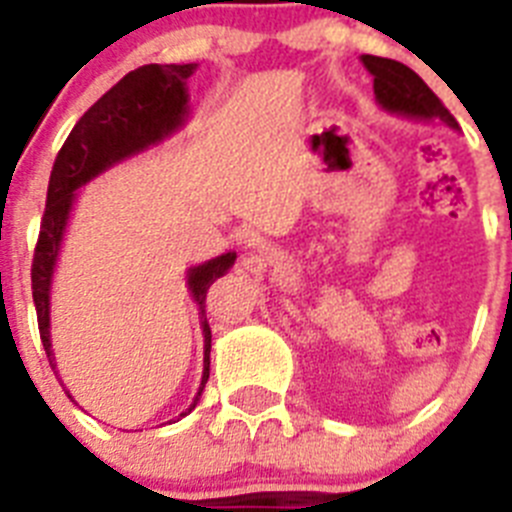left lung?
Instances as JSON below:
<instances>
[{"label": "left lung", "mask_w": 512, "mask_h": 512, "mask_svg": "<svg viewBox=\"0 0 512 512\" xmlns=\"http://www.w3.org/2000/svg\"><path fill=\"white\" fill-rule=\"evenodd\" d=\"M361 63L374 76V97L384 110L410 120H441L449 128H456L454 115L405 63L379 56H361Z\"/></svg>", "instance_id": "left-lung-1"}]
</instances>
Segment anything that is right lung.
I'll use <instances>...</instances> for the list:
<instances>
[{
	"instance_id": "1",
	"label": "right lung",
	"mask_w": 512,
	"mask_h": 512,
	"mask_svg": "<svg viewBox=\"0 0 512 512\" xmlns=\"http://www.w3.org/2000/svg\"><path fill=\"white\" fill-rule=\"evenodd\" d=\"M194 69H197V63H169V66L148 63V66H140V69L125 74L110 92L102 94L81 115V120L76 122L58 151L51 182H48L40 235L35 243L33 269H30L40 341H43L45 354L51 361V369H56V359L51 351V279L58 251H61L63 230H66L71 205H74V192L122 158L146 151L148 146L161 143L174 130L182 128L189 99L187 79L194 74ZM233 264L235 253H223L217 259L194 266L187 274L189 292L202 310V333H205V372H202L200 392L189 410L197 408L202 390L210 379L212 333L205 318L207 289Z\"/></svg>"
}]
</instances>
